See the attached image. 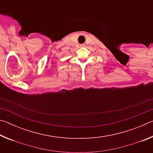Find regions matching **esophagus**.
Instances as JSON below:
<instances>
[{
  "label": "esophagus",
  "mask_w": 153,
  "mask_h": 153,
  "mask_svg": "<svg viewBox=\"0 0 153 153\" xmlns=\"http://www.w3.org/2000/svg\"><path fill=\"white\" fill-rule=\"evenodd\" d=\"M82 46H83V45H82Z\"/></svg>",
  "instance_id": "1"
}]
</instances>
